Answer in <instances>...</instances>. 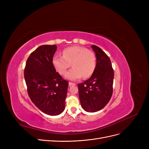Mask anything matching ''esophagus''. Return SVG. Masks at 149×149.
<instances>
[{
    "label": "esophagus",
    "mask_w": 149,
    "mask_h": 149,
    "mask_svg": "<svg viewBox=\"0 0 149 149\" xmlns=\"http://www.w3.org/2000/svg\"><path fill=\"white\" fill-rule=\"evenodd\" d=\"M69 86H73V85H75V83H72V82H69Z\"/></svg>",
    "instance_id": "obj_1"
}]
</instances>
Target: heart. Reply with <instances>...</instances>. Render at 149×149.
Masks as SVG:
<instances>
[{"instance_id": "1", "label": "heart", "mask_w": 149, "mask_h": 149, "mask_svg": "<svg viewBox=\"0 0 149 149\" xmlns=\"http://www.w3.org/2000/svg\"><path fill=\"white\" fill-rule=\"evenodd\" d=\"M52 62L54 68L61 75H64L72 65L73 68L65 75L67 79L70 80H79L83 76L85 78L89 77L96 68V57L94 53L79 46L65 49L63 56L55 55Z\"/></svg>"}]
</instances>
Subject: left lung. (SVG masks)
<instances>
[{"label":"left lung","mask_w":149,"mask_h":149,"mask_svg":"<svg viewBox=\"0 0 149 149\" xmlns=\"http://www.w3.org/2000/svg\"><path fill=\"white\" fill-rule=\"evenodd\" d=\"M91 48L95 53V69L89 79L78 87L82 108L88 112H95L104 108L111 98L114 73L107 54L95 45Z\"/></svg>","instance_id":"left-lung-1"}]
</instances>
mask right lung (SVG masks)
<instances>
[{"label":"right lung","instance_id":"1","mask_svg":"<svg viewBox=\"0 0 149 149\" xmlns=\"http://www.w3.org/2000/svg\"><path fill=\"white\" fill-rule=\"evenodd\" d=\"M57 46L42 45L30 54L24 70L29 97L43 113L58 115L64 111L69 83L52 65Z\"/></svg>","mask_w":149,"mask_h":149}]
</instances>
